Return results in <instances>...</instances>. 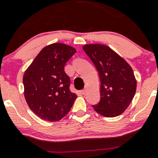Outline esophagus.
Here are the masks:
<instances>
[{"label":"esophagus","mask_w":158,"mask_h":158,"mask_svg":"<svg viewBox=\"0 0 158 158\" xmlns=\"http://www.w3.org/2000/svg\"><path fill=\"white\" fill-rule=\"evenodd\" d=\"M86 90H87L86 88H84L82 90H81V93H82V95H85V92H86Z\"/></svg>","instance_id":"obj_1"}]
</instances>
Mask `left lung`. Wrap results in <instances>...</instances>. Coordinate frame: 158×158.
<instances>
[{
    "mask_svg": "<svg viewBox=\"0 0 158 158\" xmlns=\"http://www.w3.org/2000/svg\"><path fill=\"white\" fill-rule=\"evenodd\" d=\"M99 76L100 101L93 105L101 115L116 117L128 107L136 92L134 72L123 58L107 46L89 44L83 47Z\"/></svg>",
    "mask_w": 158,
    "mask_h": 158,
    "instance_id": "obj_1",
    "label": "left lung"
}]
</instances>
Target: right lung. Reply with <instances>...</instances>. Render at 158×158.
Segmentation results:
<instances>
[{
    "mask_svg": "<svg viewBox=\"0 0 158 158\" xmlns=\"http://www.w3.org/2000/svg\"><path fill=\"white\" fill-rule=\"evenodd\" d=\"M72 47L52 44L44 47L33 60L23 78L24 96L38 117L56 122L66 116L77 95L69 89V76L64 66L76 53Z\"/></svg>",
    "mask_w": 158,
    "mask_h": 158,
    "instance_id": "right-lung-1",
    "label": "right lung"
}]
</instances>
